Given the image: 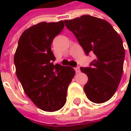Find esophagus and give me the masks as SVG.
<instances>
[{
	"label": "esophagus",
	"instance_id": "1",
	"mask_svg": "<svg viewBox=\"0 0 131 131\" xmlns=\"http://www.w3.org/2000/svg\"><path fill=\"white\" fill-rule=\"evenodd\" d=\"M75 70H76V73H80V67H75Z\"/></svg>",
	"mask_w": 131,
	"mask_h": 131
}]
</instances>
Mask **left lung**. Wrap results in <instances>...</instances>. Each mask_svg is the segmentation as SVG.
Returning a JSON list of instances; mask_svg holds the SVG:
<instances>
[{
  "label": "left lung",
  "instance_id": "8db88e82",
  "mask_svg": "<svg viewBox=\"0 0 131 131\" xmlns=\"http://www.w3.org/2000/svg\"><path fill=\"white\" fill-rule=\"evenodd\" d=\"M64 23L86 54L95 56L90 67H80L88 77L83 88L86 97L94 103L107 102L115 93L123 73L125 51L121 36L109 23L90 15Z\"/></svg>",
  "mask_w": 131,
  "mask_h": 131
}]
</instances>
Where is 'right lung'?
Masks as SVG:
<instances>
[{
  "instance_id": "1",
  "label": "right lung",
  "mask_w": 131,
  "mask_h": 131,
  "mask_svg": "<svg viewBox=\"0 0 131 131\" xmlns=\"http://www.w3.org/2000/svg\"><path fill=\"white\" fill-rule=\"evenodd\" d=\"M64 27V21L31 26L21 35L14 55L16 76L26 94L45 112L58 111L65 105L67 87L75 75L73 68L53 64L51 45Z\"/></svg>"
}]
</instances>
